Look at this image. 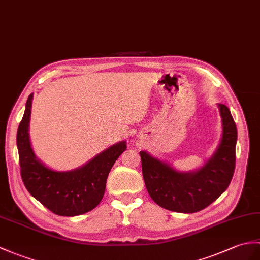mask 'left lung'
<instances>
[{
	"mask_svg": "<svg viewBox=\"0 0 260 260\" xmlns=\"http://www.w3.org/2000/svg\"><path fill=\"white\" fill-rule=\"evenodd\" d=\"M222 134L212 157L194 172H180L145 150L140 152L145 185L160 207L176 213H196L215 202L227 188L236 161L237 128L229 108L218 104Z\"/></svg>",
	"mask_w": 260,
	"mask_h": 260,
	"instance_id": "8db88e82",
	"label": "left lung"
}]
</instances>
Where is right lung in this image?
<instances>
[{"instance_id": "obj_1", "label": "right lung", "mask_w": 260, "mask_h": 260, "mask_svg": "<svg viewBox=\"0 0 260 260\" xmlns=\"http://www.w3.org/2000/svg\"><path fill=\"white\" fill-rule=\"evenodd\" d=\"M32 101L33 94L26 101L16 135L23 183L29 194L54 214L69 217L85 214L102 201L108 173L126 150V142L103 150L76 170H52L36 157L29 140Z\"/></svg>"}]
</instances>
